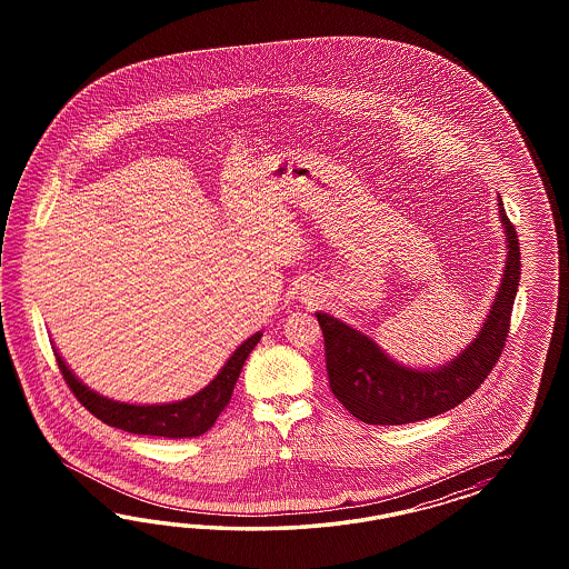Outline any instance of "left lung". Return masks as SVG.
<instances>
[{
	"mask_svg": "<svg viewBox=\"0 0 569 569\" xmlns=\"http://www.w3.org/2000/svg\"><path fill=\"white\" fill-rule=\"evenodd\" d=\"M497 207L507 250L499 290L476 338L450 361L436 367L405 365L392 359L371 336L333 315L317 312L326 338L331 392L362 423L402 426L447 413L471 397L499 361L509 333L521 259L516 229L505 214L500 196Z\"/></svg>",
	"mask_w": 569,
	"mask_h": 569,
	"instance_id": "8db88e82",
	"label": "left lung"
}]
</instances>
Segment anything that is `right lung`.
I'll return each instance as SVG.
<instances>
[{
    "label": "right lung",
    "instance_id": "right-lung-1",
    "mask_svg": "<svg viewBox=\"0 0 569 569\" xmlns=\"http://www.w3.org/2000/svg\"><path fill=\"white\" fill-rule=\"evenodd\" d=\"M260 338H262V331H257L246 342H241L207 388H202L193 397L174 400V402H158V405H133V402H121L114 398L103 397L77 378L69 362L64 361L62 355L58 352V348L56 346L52 348L58 367L67 379L70 390L74 392V397L79 398V402L89 413L102 419L103 423L129 433H138V436L193 438L214 426L217 417L221 415L233 395L243 362L252 352V348L259 345Z\"/></svg>",
    "mask_w": 569,
    "mask_h": 569
}]
</instances>
